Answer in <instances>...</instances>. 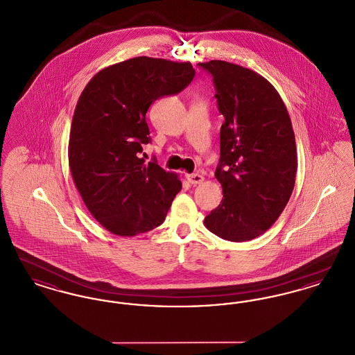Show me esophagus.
Returning a JSON list of instances; mask_svg holds the SVG:
<instances>
[{"instance_id":"obj_1","label":"esophagus","mask_w":355,"mask_h":355,"mask_svg":"<svg viewBox=\"0 0 355 355\" xmlns=\"http://www.w3.org/2000/svg\"><path fill=\"white\" fill-rule=\"evenodd\" d=\"M186 180L191 184V185H200V184H202L203 182V177L201 174H197V173H194V174H186Z\"/></svg>"}]
</instances>
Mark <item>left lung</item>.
Segmentation results:
<instances>
[{
  "label": "left lung",
  "mask_w": 355,
  "mask_h": 355,
  "mask_svg": "<svg viewBox=\"0 0 355 355\" xmlns=\"http://www.w3.org/2000/svg\"><path fill=\"white\" fill-rule=\"evenodd\" d=\"M216 85L225 122L216 178L223 198L205 226L226 241L263 234L284 211L298 168L290 116L277 89L252 69L213 60L201 62Z\"/></svg>",
  "instance_id": "obj_1"
}]
</instances>
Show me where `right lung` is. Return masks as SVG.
Listing matches in <instances>:
<instances>
[{"label": "right lung", "mask_w": 355, "mask_h": 355, "mask_svg": "<svg viewBox=\"0 0 355 355\" xmlns=\"http://www.w3.org/2000/svg\"><path fill=\"white\" fill-rule=\"evenodd\" d=\"M190 62L135 57L103 68L85 86L71 121L69 168L89 213L110 233L133 236L159 226L178 175L139 158L150 141L146 112L194 78Z\"/></svg>", "instance_id": "add662e5"}]
</instances>
